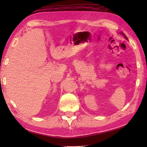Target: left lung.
<instances>
[{"mask_svg":"<svg viewBox=\"0 0 147 147\" xmlns=\"http://www.w3.org/2000/svg\"><path fill=\"white\" fill-rule=\"evenodd\" d=\"M121 34H123V36H124V38H126V39H128V38H126V36H125V35H124V33H121Z\"/></svg>","mask_w":147,"mask_h":147,"instance_id":"obj_1","label":"left lung"}]
</instances>
